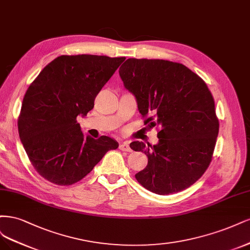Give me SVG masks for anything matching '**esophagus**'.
<instances>
[{"instance_id": "esophagus-1", "label": "esophagus", "mask_w": 250, "mask_h": 250, "mask_svg": "<svg viewBox=\"0 0 250 250\" xmlns=\"http://www.w3.org/2000/svg\"><path fill=\"white\" fill-rule=\"evenodd\" d=\"M119 149H120V150H124V151H131V150H132L131 147H130V146H128V144H127L126 142L120 143V144H119Z\"/></svg>"}]
</instances>
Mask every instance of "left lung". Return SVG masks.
Returning a JSON list of instances; mask_svg holds the SVG:
<instances>
[{"label": "left lung", "mask_w": 250, "mask_h": 250, "mask_svg": "<svg viewBox=\"0 0 250 250\" xmlns=\"http://www.w3.org/2000/svg\"><path fill=\"white\" fill-rule=\"evenodd\" d=\"M119 76L135 95L144 125L159 126L156 146L130 144L148 158L136 180L160 195L189 188L210 165L219 132L207 84L183 64L162 59L130 58L120 66Z\"/></svg>", "instance_id": "obj_1"}]
</instances>
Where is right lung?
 Here are the masks:
<instances>
[{
	"label": "right lung",
	"mask_w": 250,
	"mask_h": 250,
	"mask_svg": "<svg viewBox=\"0 0 250 250\" xmlns=\"http://www.w3.org/2000/svg\"><path fill=\"white\" fill-rule=\"evenodd\" d=\"M96 55H62L40 71L23 96L19 134L43 179L59 186L81 181L118 143L84 136L77 122L87 115L104 85L125 61Z\"/></svg>",
	"instance_id": "1"
}]
</instances>
